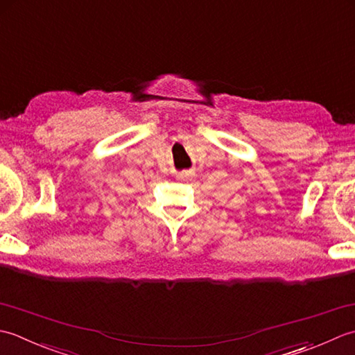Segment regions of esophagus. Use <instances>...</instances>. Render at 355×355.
<instances>
[{
  "mask_svg": "<svg viewBox=\"0 0 355 355\" xmlns=\"http://www.w3.org/2000/svg\"><path fill=\"white\" fill-rule=\"evenodd\" d=\"M184 176H187V173H179V178H184Z\"/></svg>",
  "mask_w": 355,
  "mask_h": 355,
  "instance_id": "1",
  "label": "esophagus"
}]
</instances>
